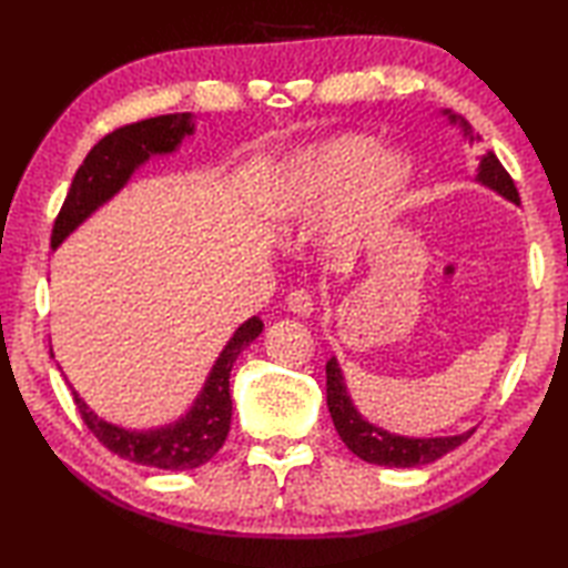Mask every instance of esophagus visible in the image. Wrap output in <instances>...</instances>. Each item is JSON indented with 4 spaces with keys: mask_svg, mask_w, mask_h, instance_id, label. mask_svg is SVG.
<instances>
[{
    "mask_svg": "<svg viewBox=\"0 0 568 568\" xmlns=\"http://www.w3.org/2000/svg\"><path fill=\"white\" fill-rule=\"evenodd\" d=\"M315 305H317L315 295L305 291V287H300V291H293L287 295V307H291V312H295L300 317H310L312 312H315Z\"/></svg>",
    "mask_w": 568,
    "mask_h": 568,
    "instance_id": "34e87169",
    "label": "esophagus"
}]
</instances>
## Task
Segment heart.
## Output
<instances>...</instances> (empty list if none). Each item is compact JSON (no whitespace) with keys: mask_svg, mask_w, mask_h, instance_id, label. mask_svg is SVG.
<instances>
[{"mask_svg":"<svg viewBox=\"0 0 568 568\" xmlns=\"http://www.w3.org/2000/svg\"><path fill=\"white\" fill-rule=\"evenodd\" d=\"M407 183L403 155L378 151L366 136H336L297 153L265 190V212L281 222H305L336 200L332 239L354 246L393 214Z\"/></svg>","mask_w":568,"mask_h":568,"instance_id":"obj_1","label":"heart"}]
</instances>
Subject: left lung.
Returning <instances> with one entry per match:
<instances>
[{
    "mask_svg": "<svg viewBox=\"0 0 568 568\" xmlns=\"http://www.w3.org/2000/svg\"><path fill=\"white\" fill-rule=\"evenodd\" d=\"M449 119L452 122H458V126L464 129V136L474 141V129H470V124L464 116L452 114ZM478 180L484 185L500 192L503 197L520 202V195H517L513 178L508 171H505L496 153L484 155V161H480ZM327 405H329L334 427H336V432H339L342 442L358 458H364V462H368V464H378V466L409 468V466L432 464V462H437V458H442L444 454L456 449V446H462L470 437V434H474V429H470L464 434H456V437L413 439V437H397V434L373 427L371 422L361 417L356 413V407L352 405V397H348V393H346V385H344L336 358H332L327 364Z\"/></svg>",
    "mask_w": 568,
    "mask_h": 568,
    "instance_id": "8db88e82",
    "label": "left lung"
}]
</instances>
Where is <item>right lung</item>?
I'll use <instances>...</instances> for the list:
<instances>
[{"label":"right lung","instance_id":"add662e5","mask_svg":"<svg viewBox=\"0 0 568 568\" xmlns=\"http://www.w3.org/2000/svg\"><path fill=\"white\" fill-rule=\"evenodd\" d=\"M192 114H163L141 119L134 124H124L106 134L102 141L94 143L88 159L78 168L68 197L60 207L51 246L55 248L72 229L82 224L88 216L116 195L124 187L131 173L141 163H146L153 153H171L178 149L183 136L192 134ZM263 332V322L251 317L234 332L232 339L224 346V352L216 358L207 383L200 397L192 405L185 417H180L175 425L149 432H131L124 427L110 425L100 419L92 409L82 403V397L72 390V403L88 429L98 437L106 449L116 456L126 458L141 466H153L163 470H190L202 464L222 449V444L232 425V393H229V378L236 364L239 354L256 339Z\"/></svg>","mask_w":568,"mask_h":568}]
</instances>
